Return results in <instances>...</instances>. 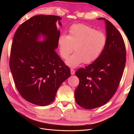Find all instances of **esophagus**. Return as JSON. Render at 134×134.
<instances>
[{
  "mask_svg": "<svg viewBox=\"0 0 134 134\" xmlns=\"http://www.w3.org/2000/svg\"><path fill=\"white\" fill-rule=\"evenodd\" d=\"M70 72H71V75H74L75 74V70L73 69H70Z\"/></svg>",
  "mask_w": 134,
  "mask_h": 134,
  "instance_id": "34e87169",
  "label": "esophagus"
}]
</instances>
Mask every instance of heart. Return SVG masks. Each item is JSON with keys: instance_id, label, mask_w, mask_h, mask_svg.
<instances>
[{"instance_id": "obj_1", "label": "heart", "mask_w": 134, "mask_h": 134, "mask_svg": "<svg viewBox=\"0 0 134 134\" xmlns=\"http://www.w3.org/2000/svg\"><path fill=\"white\" fill-rule=\"evenodd\" d=\"M107 40L104 32L84 24H76L70 27L68 35L59 36L60 54L63 58L66 59L74 47L75 52L65 61L67 65L76 68L83 63L90 64L102 54Z\"/></svg>"}]
</instances>
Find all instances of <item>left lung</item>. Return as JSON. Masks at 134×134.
<instances>
[{"label": "left lung", "mask_w": 134, "mask_h": 134, "mask_svg": "<svg viewBox=\"0 0 134 134\" xmlns=\"http://www.w3.org/2000/svg\"><path fill=\"white\" fill-rule=\"evenodd\" d=\"M107 43L93 63L75 72L79 84L75 91L76 102L91 109L103 106L115 94L122 76L126 63V48L122 36L104 18Z\"/></svg>", "instance_id": "1"}]
</instances>
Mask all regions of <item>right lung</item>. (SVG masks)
I'll return each mask as SVG.
<instances>
[{"label":"right lung","instance_id":"add662e5","mask_svg":"<svg viewBox=\"0 0 134 134\" xmlns=\"http://www.w3.org/2000/svg\"><path fill=\"white\" fill-rule=\"evenodd\" d=\"M60 19L56 15L34 16L20 25L12 42L9 65L15 87L24 99L38 106L54 101L71 74L55 50L60 34L56 23L62 26Z\"/></svg>","mask_w":134,"mask_h":134}]
</instances>
